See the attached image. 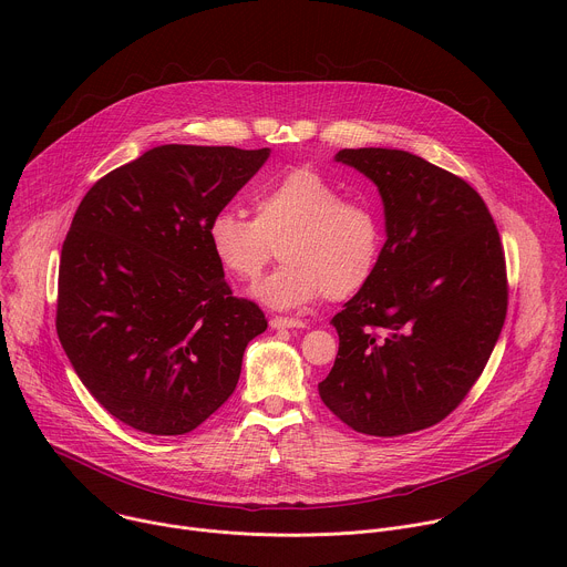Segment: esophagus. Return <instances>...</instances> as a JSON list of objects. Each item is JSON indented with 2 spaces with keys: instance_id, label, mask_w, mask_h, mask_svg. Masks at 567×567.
<instances>
[{
  "instance_id": "34e87169",
  "label": "esophagus",
  "mask_w": 567,
  "mask_h": 567,
  "mask_svg": "<svg viewBox=\"0 0 567 567\" xmlns=\"http://www.w3.org/2000/svg\"><path fill=\"white\" fill-rule=\"evenodd\" d=\"M269 326L274 328V330H293V328H307L302 320H298V318H285V316H274L271 320H269Z\"/></svg>"
}]
</instances>
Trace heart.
Returning <instances> with one entry per match:
<instances>
[{
	"mask_svg": "<svg viewBox=\"0 0 567 567\" xmlns=\"http://www.w3.org/2000/svg\"><path fill=\"white\" fill-rule=\"evenodd\" d=\"M217 265L239 282H254L280 245L285 262L254 293L271 307H298L320 296L346 300L374 276L383 254L379 213L313 168H293L254 195V219L219 210L208 221Z\"/></svg>",
	"mask_w": 567,
	"mask_h": 567,
	"instance_id": "b5f03b06",
	"label": "heart"
}]
</instances>
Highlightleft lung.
<instances>
[{"mask_svg": "<svg viewBox=\"0 0 567 567\" xmlns=\"http://www.w3.org/2000/svg\"><path fill=\"white\" fill-rule=\"evenodd\" d=\"M334 158L377 184L388 239L372 280L332 318L339 354L318 394L357 433L409 435L451 415L494 352L509 298L503 241L477 190L417 154Z\"/></svg>", "mask_w": 567, "mask_h": 567, "instance_id": "8db88e82", "label": "left lung"}]
</instances>
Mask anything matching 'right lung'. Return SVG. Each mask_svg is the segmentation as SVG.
I'll use <instances>...</instances> for the list:
<instances>
[{
  "label": "right lung",
  "mask_w": 567,
  "mask_h": 567,
  "mask_svg": "<svg viewBox=\"0 0 567 567\" xmlns=\"http://www.w3.org/2000/svg\"><path fill=\"white\" fill-rule=\"evenodd\" d=\"M267 158L269 147L158 145L80 202L60 256L55 330L118 422L184 435L233 394L267 320L233 296L206 230Z\"/></svg>",
  "instance_id": "1"
}]
</instances>
